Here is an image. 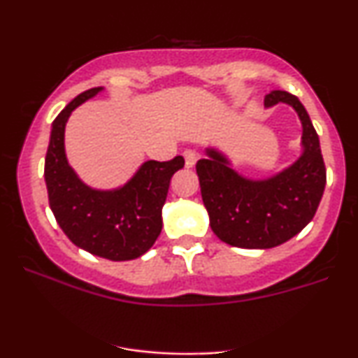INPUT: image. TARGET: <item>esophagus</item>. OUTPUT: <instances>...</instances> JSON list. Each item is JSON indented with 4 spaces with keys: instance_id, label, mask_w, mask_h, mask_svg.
<instances>
[{
    "instance_id": "1",
    "label": "esophagus",
    "mask_w": 358,
    "mask_h": 358,
    "mask_svg": "<svg viewBox=\"0 0 358 358\" xmlns=\"http://www.w3.org/2000/svg\"><path fill=\"white\" fill-rule=\"evenodd\" d=\"M183 158H185V166L187 168H193L196 163V153L193 150H185L183 151Z\"/></svg>"
}]
</instances>
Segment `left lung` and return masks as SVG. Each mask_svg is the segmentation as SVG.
Wrapping results in <instances>:
<instances>
[{
    "mask_svg": "<svg viewBox=\"0 0 358 358\" xmlns=\"http://www.w3.org/2000/svg\"><path fill=\"white\" fill-rule=\"evenodd\" d=\"M286 102L303 124V153L289 168L266 180H249L232 170L224 155L207 148L196 162L202 200L210 227L236 248L269 249L289 241L310 224L327 183L320 139L305 106L286 90H273L264 106Z\"/></svg>",
    "mask_w": 358,
    "mask_h": 358,
    "instance_id": "8db88e82",
    "label": "left lung"
}]
</instances>
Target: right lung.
<instances>
[{
	"label": "right lung",
	"instance_id": "add662e5",
	"mask_svg": "<svg viewBox=\"0 0 358 358\" xmlns=\"http://www.w3.org/2000/svg\"><path fill=\"white\" fill-rule=\"evenodd\" d=\"M101 90L94 87L79 94L53 121L45 156L48 203L57 224L77 248L110 261H131L143 256L158 239L170 180L183 168L185 159H150L116 190L87 187L69 166L64 133L72 110Z\"/></svg>",
	"mask_w": 358,
	"mask_h": 358
}]
</instances>
